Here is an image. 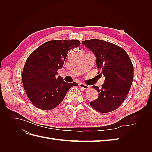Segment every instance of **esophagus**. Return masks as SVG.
<instances>
[{
	"instance_id": "34e87169",
	"label": "esophagus",
	"mask_w": 152,
	"mask_h": 152,
	"mask_svg": "<svg viewBox=\"0 0 152 152\" xmlns=\"http://www.w3.org/2000/svg\"><path fill=\"white\" fill-rule=\"evenodd\" d=\"M79 87H80V88H83L84 89H89V87H90L89 86L86 85L85 84H82V83H80L79 84Z\"/></svg>"
}]
</instances>
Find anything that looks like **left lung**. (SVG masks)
Returning <instances> with one entry per match:
<instances>
[{
	"label": "left lung",
	"instance_id": "8db88e82",
	"mask_svg": "<svg viewBox=\"0 0 152 152\" xmlns=\"http://www.w3.org/2000/svg\"><path fill=\"white\" fill-rule=\"evenodd\" d=\"M82 44L94 53L96 66L105 77L102 88L93 86L99 96L90 105L101 113L112 112L120 107L131 89L134 77L131 59L122 48L102 40H84Z\"/></svg>",
	"mask_w": 152,
	"mask_h": 152
}]
</instances>
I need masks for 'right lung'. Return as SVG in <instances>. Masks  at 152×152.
<instances>
[{"instance_id":"add662e5","label":"right lung","mask_w":152,"mask_h":152,"mask_svg":"<svg viewBox=\"0 0 152 152\" xmlns=\"http://www.w3.org/2000/svg\"><path fill=\"white\" fill-rule=\"evenodd\" d=\"M79 40H54L45 42L27 58L22 73L24 89L31 103L40 110H50L60 104L68 90L78 86L67 83L56 75L63 67L68 52L79 47Z\"/></svg>"}]
</instances>
